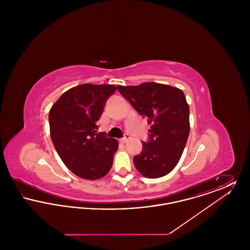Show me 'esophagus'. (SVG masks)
I'll use <instances>...</instances> for the list:
<instances>
[{"mask_svg": "<svg viewBox=\"0 0 250 250\" xmlns=\"http://www.w3.org/2000/svg\"><path fill=\"white\" fill-rule=\"evenodd\" d=\"M128 138H129V137H128V135H127V134H125V135L124 136V138L120 139V142L123 143H126V142H127V140H128Z\"/></svg>", "mask_w": 250, "mask_h": 250, "instance_id": "1", "label": "esophagus"}]
</instances>
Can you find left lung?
Here are the masks:
<instances>
[{
	"mask_svg": "<svg viewBox=\"0 0 250 250\" xmlns=\"http://www.w3.org/2000/svg\"><path fill=\"white\" fill-rule=\"evenodd\" d=\"M117 89L152 126L143 151L134 156L136 168L147 178L169 173L182 156L189 135V107L178 88L156 83Z\"/></svg>",
	"mask_w": 250,
	"mask_h": 250,
	"instance_id": "8db88e82",
	"label": "left lung"
}]
</instances>
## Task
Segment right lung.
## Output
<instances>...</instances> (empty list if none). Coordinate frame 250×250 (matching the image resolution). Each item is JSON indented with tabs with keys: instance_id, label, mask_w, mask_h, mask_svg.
<instances>
[{
	"instance_id": "obj_1",
	"label": "right lung",
	"mask_w": 250,
	"mask_h": 250,
	"mask_svg": "<svg viewBox=\"0 0 250 250\" xmlns=\"http://www.w3.org/2000/svg\"><path fill=\"white\" fill-rule=\"evenodd\" d=\"M116 87L87 83L60 96L48 113L52 143L73 173L87 180L105 176L113 163L118 142L96 133V122Z\"/></svg>"
}]
</instances>
